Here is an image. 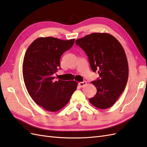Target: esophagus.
Here are the masks:
<instances>
[{"instance_id": "esophagus-1", "label": "esophagus", "mask_w": 147, "mask_h": 147, "mask_svg": "<svg viewBox=\"0 0 147 147\" xmlns=\"http://www.w3.org/2000/svg\"><path fill=\"white\" fill-rule=\"evenodd\" d=\"M78 85H79V86L80 87H84V86H85L86 85H87V82L86 81H83V82H80L78 83Z\"/></svg>"}]
</instances>
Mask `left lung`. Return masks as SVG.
<instances>
[{"label":"left lung","mask_w":147,"mask_h":147,"mask_svg":"<svg viewBox=\"0 0 147 147\" xmlns=\"http://www.w3.org/2000/svg\"><path fill=\"white\" fill-rule=\"evenodd\" d=\"M88 56L92 70L100 78L92 82L96 93L89 101L100 109L112 107L126 87L128 65L123 47L113 35L92 33L76 41Z\"/></svg>","instance_id":"1"}]
</instances>
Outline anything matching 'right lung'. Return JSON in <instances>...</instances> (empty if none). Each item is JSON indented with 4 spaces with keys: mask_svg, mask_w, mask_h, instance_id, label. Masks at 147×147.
Returning <instances> with one entry per match:
<instances>
[{
    "mask_svg": "<svg viewBox=\"0 0 147 147\" xmlns=\"http://www.w3.org/2000/svg\"><path fill=\"white\" fill-rule=\"evenodd\" d=\"M74 42V38L39 37L28 46L25 54L22 73L27 90L37 105L50 112L65 107L77 89L76 81H55L53 77L60 68V57Z\"/></svg>",
    "mask_w": 147,
    "mask_h": 147,
    "instance_id": "right-lung-1",
    "label": "right lung"
}]
</instances>
